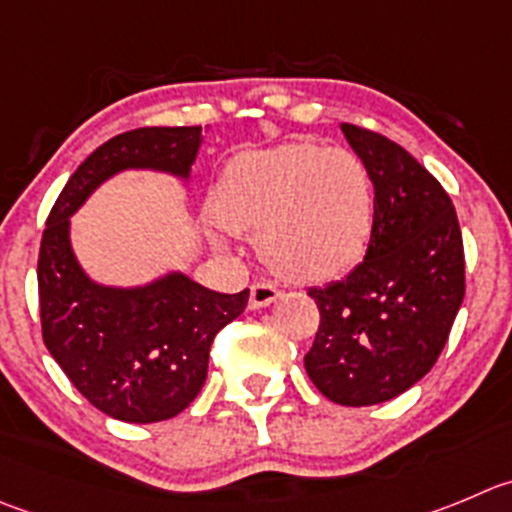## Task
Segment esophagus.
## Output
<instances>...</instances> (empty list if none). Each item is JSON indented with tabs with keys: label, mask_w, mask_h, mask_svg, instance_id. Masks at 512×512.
<instances>
[{
	"label": "esophagus",
	"mask_w": 512,
	"mask_h": 512,
	"mask_svg": "<svg viewBox=\"0 0 512 512\" xmlns=\"http://www.w3.org/2000/svg\"><path fill=\"white\" fill-rule=\"evenodd\" d=\"M279 296L281 291L276 284H271V281H256V284L251 286V301H248V306H251V309H264V306L274 304Z\"/></svg>",
	"instance_id": "34e87169"
}]
</instances>
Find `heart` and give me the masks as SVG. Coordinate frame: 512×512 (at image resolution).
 <instances>
[{
	"instance_id": "b5f03b06",
	"label": "heart",
	"mask_w": 512,
	"mask_h": 512,
	"mask_svg": "<svg viewBox=\"0 0 512 512\" xmlns=\"http://www.w3.org/2000/svg\"><path fill=\"white\" fill-rule=\"evenodd\" d=\"M213 211L231 231L259 233L261 259L276 274L319 284L362 261L374 188L352 150L284 143L236 155L218 180Z\"/></svg>"
}]
</instances>
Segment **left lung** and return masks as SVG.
I'll use <instances>...</instances> for the list:
<instances>
[{"instance_id": "1", "label": "left lung", "mask_w": 512, "mask_h": 512, "mask_svg": "<svg viewBox=\"0 0 512 512\" xmlns=\"http://www.w3.org/2000/svg\"><path fill=\"white\" fill-rule=\"evenodd\" d=\"M342 133L372 178V236L352 274L309 289L321 321L304 367L326 399L369 407L435 367L465 296V251L430 170L384 135L349 123Z\"/></svg>"}]
</instances>
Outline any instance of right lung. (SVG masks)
<instances>
[{
    "label": "right lung",
    "instance_id": "right-lung-1",
    "mask_svg": "<svg viewBox=\"0 0 512 512\" xmlns=\"http://www.w3.org/2000/svg\"><path fill=\"white\" fill-rule=\"evenodd\" d=\"M201 148L196 128H138L102 143L70 175L42 233V339L77 392L120 422L170 420L191 405L208 374L216 334L248 304V289L218 294L183 274L148 286L95 284L70 246V216L102 180L128 168L188 178Z\"/></svg>",
    "mask_w": 512,
    "mask_h": 512
}]
</instances>
